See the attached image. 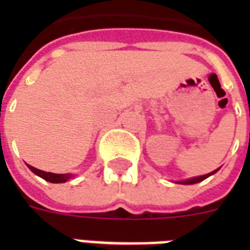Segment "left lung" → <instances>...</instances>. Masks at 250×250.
I'll use <instances>...</instances> for the list:
<instances>
[{
	"mask_svg": "<svg viewBox=\"0 0 250 250\" xmlns=\"http://www.w3.org/2000/svg\"><path fill=\"white\" fill-rule=\"evenodd\" d=\"M219 168L217 170H214L213 172H210V174H206V175H201V176H196V178H190V179H187V180H180V182H175L178 183V184H184V186H189V184H196V183H200L202 180H205L206 178H209L211 175H214Z\"/></svg>",
	"mask_w": 250,
	"mask_h": 250,
	"instance_id": "left-lung-1",
	"label": "left lung"
}]
</instances>
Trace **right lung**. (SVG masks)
I'll return each instance as SVG.
<instances>
[{
  "mask_svg": "<svg viewBox=\"0 0 250 250\" xmlns=\"http://www.w3.org/2000/svg\"><path fill=\"white\" fill-rule=\"evenodd\" d=\"M27 166H28V168L32 171L33 174H36L37 176H40V178H42L49 183H64L74 176L72 174H53V172H46V171L39 170V168L31 166V165H27Z\"/></svg>",
  "mask_w": 250,
  "mask_h": 250,
  "instance_id": "right-lung-1",
  "label": "right lung"
}]
</instances>
